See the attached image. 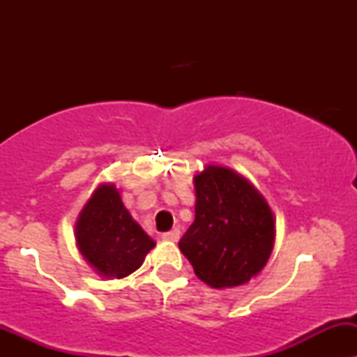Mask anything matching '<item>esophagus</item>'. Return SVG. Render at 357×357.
<instances>
[{"mask_svg": "<svg viewBox=\"0 0 357 357\" xmlns=\"http://www.w3.org/2000/svg\"><path fill=\"white\" fill-rule=\"evenodd\" d=\"M179 236H181V231H179L178 228L171 229V231L162 233V240H165V242H178Z\"/></svg>", "mask_w": 357, "mask_h": 357, "instance_id": "34e87169", "label": "esophagus"}]
</instances>
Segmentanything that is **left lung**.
I'll return each mask as SVG.
<instances>
[{
    "label": "left lung",
    "instance_id": "left-lung-1",
    "mask_svg": "<svg viewBox=\"0 0 357 357\" xmlns=\"http://www.w3.org/2000/svg\"><path fill=\"white\" fill-rule=\"evenodd\" d=\"M195 221L179 240V250L212 289L250 282L275 243L269 205L245 178L219 165L195 176Z\"/></svg>",
    "mask_w": 357,
    "mask_h": 357
}]
</instances>
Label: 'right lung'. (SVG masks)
Instances as JSON below:
<instances>
[{
	"mask_svg": "<svg viewBox=\"0 0 357 357\" xmlns=\"http://www.w3.org/2000/svg\"><path fill=\"white\" fill-rule=\"evenodd\" d=\"M75 240L86 261L105 278L135 273L155 242L131 218L114 185H102L82 208Z\"/></svg>",
	"mask_w": 357,
	"mask_h": 357,
	"instance_id": "1",
	"label": "right lung"
}]
</instances>
